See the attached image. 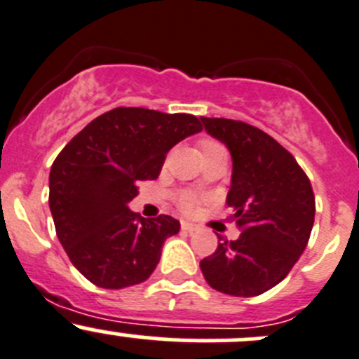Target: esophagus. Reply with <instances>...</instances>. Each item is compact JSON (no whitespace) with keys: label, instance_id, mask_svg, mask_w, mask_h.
I'll use <instances>...</instances> for the list:
<instances>
[{"label":"esophagus","instance_id":"1","mask_svg":"<svg viewBox=\"0 0 359 359\" xmlns=\"http://www.w3.org/2000/svg\"><path fill=\"white\" fill-rule=\"evenodd\" d=\"M180 227H182V231H186V233H194V231H196V226L191 222H182Z\"/></svg>","mask_w":359,"mask_h":359}]
</instances>
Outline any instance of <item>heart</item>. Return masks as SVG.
<instances>
[{
	"label": "heart",
	"instance_id": "b5f03b06",
	"mask_svg": "<svg viewBox=\"0 0 359 359\" xmlns=\"http://www.w3.org/2000/svg\"><path fill=\"white\" fill-rule=\"evenodd\" d=\"M217 146H220V144L213 142V140H203L201 153H205V151L208 149H213V147ZM177 203H179V208L182 210L184 213H193L198 205V196L194 193H191V191H184V193H180L179 198H177Z\"/></svg>",
	"mask_w": 359,
	"mask_h": 359
}]
</instances>
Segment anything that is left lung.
Here are the masks:
<instances>
[{"mask_svg":"<svg viewBox=\"0 0 359 359\" xmlns=\"http://www.w3.org/2000/svg\"><path fill=\"white\" fill-rule=\"evenodd\" d=\"M233 158L227 193L238 240H222L200 262L206 283L234 297H255L287 278L302 255L314 224V193L295 158L257 126L200 118Z\"/></svg>","mask_w":359,"mask_h":359,"instance_id":"obj_1","label":"left lung"}]
</instances>
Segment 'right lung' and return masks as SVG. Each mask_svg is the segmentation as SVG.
<instances>
[{"mask_svg":"<svg viewBox=\"0 0 359 359\" xmlns=\"http://www.w3.org/2000/svg\"><path fill=\"white\" fill-rule=\"evenodd\" d=\"M201 130L193 114L116 107L60 151L50 170V212L60 245L86 280L119 290L153 274L180 222L142 219L128 203L140 182L158 179L166 153Z\"/></svg>","mask_w":359,"mask_h":359,"instance_id":"add662e5","label":"right lung"}]
</instances>
